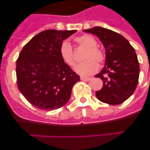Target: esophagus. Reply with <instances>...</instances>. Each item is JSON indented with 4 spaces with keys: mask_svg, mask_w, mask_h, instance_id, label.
Returning <instances> with one entry per match:
<instances>
[{
    "mask_svg": "<svg viewBox=\"0 0 150 150\" xmlns=\"http://www.w3.org/2000/svg\"><path fill=\"white\" fill-rule=\"evenodd\" d=\"M80 79H81V80H83V81H89L91 78L87 77V76H81V77H80Z\"/></svg>",
    "mask_w": 150,
    "mask_h": 150,
    "instance_id": "obj_1",
    "label": "esophagus"
}]
</instances>
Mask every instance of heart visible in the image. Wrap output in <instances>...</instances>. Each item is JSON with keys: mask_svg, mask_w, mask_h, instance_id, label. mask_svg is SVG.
<instances>
[{"mask_svg": "<svg viewBox=\"0 0 150 150\" xmlns=\"http://www.w3.org/2000/svg\"><path fill=\"white\" fill-rule=\"evenodd\" d=\"M74 41L79 46L86 48L83 56L85 61L78 64L74 67V71L82 76H88L96 72L98 69V64L96 62L101 63L104 59L103 51L96 46V40L89 34H83L74 38ZM59 54L62 61L69 67H73L75 64L76 60L72 46L67 41L64 40L62 43Z\"/></svg>", "mask_w": 150, "mask_h": 150, "instance_id": "1", "label": "heart"}]
</instances>
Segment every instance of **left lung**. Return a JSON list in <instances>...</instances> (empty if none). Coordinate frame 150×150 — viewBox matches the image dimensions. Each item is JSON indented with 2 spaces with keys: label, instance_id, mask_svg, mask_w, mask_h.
Here are the masks:
<instances>
[{
  "label": "left lung",
  "instance_id": "obj_1",
  "mask_svg": "<svg viewBox=\"0 0 150 150\" xmlns=\"http://www.w3.org/2000/svg\"><path fill=\"white\" fill-rule=\"evenodd\" d=\"M83 31L96 35L105 48V64L95 77L103 80V87L96 91L99 100L118 105L132 96L138 83L140 67L134 49L121 34L102 27Z\"/></svg>",
  "mask_w": 150,
  "mask_h": 150
}]
</instances>
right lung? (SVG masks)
Wrapping results in <instances>:
<instances>
[{"instance_id": "add662e5", "label": "right lung", "mask_w": 150, "mask_h": 150, "mask_svg": "<svg viewBox=\"0 0 150 150\" xmlns=\"http://www.w3.org/2000/svg\"><path fill=\"white\" fill-rule=\"evenodd\" d=\"M76 30H47L34 36L24 46L16 61L18 88L26 100L43 110L67 104L79 75L62 61L59 49Z\"/></svg>"}]
</instances>
